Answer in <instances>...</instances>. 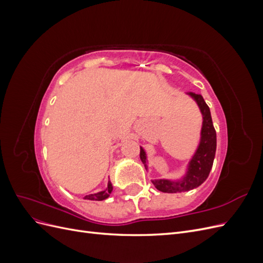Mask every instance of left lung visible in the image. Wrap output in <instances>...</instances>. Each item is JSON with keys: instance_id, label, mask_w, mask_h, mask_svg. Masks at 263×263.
<instances>
[{"instance_id": "left-lung-1", "label": "left lung", "mask_w": 263, "mask_h": 263, "mask_svg": "<svg viewBox=\"0 0 263 263\" xmlns=\"http://www.w3.org/2000/svg\"><path fill=\"white\" fill-rule=\"evenodd\" d=\"M197 103L203 115V125L201 132V141L196 153L189 162L187 172L182 180L170 181V180H153L154 185L157 190L165 193H179L184 191L193 190L200 186L202 183L208 179L211 169L213 166L215 153H216V130L214 128L211 110L206 104L201 94L193 92L187 93ZM140 159L147 169V157L145 150L140 147Z\"/></svg>"}]
</instances>
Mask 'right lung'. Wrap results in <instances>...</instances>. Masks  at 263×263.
<instances>
[{
    "mask_svg": "<svg viewBox=\"0 0 263 263\" xmlns=\"http://www.w3.org/2000/svg\"><path fill=\"white\" fill-rule=\"evenodd\" d=\"M112 191H113L112 183L108 182L107 189L105 191H101V192H98V193L85 195L84 198H85V200H91V201H103V200H105V198H107L109 196V194L112 193Z\"/></svg>",
    "mask_w": 263,
    "mask_h": 263,
    "instance_id": "right-lung-1",
    "label": "right lung"
}]
</instances>
